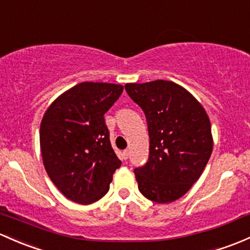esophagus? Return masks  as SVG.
Here are the masks:
<instances>
[{"label": "esophagus", "instance_id": "obj_1", "mask_svg": "<svg viewBox=\"0 0 250 250\" xmlns=\"http://www.w3.org/2000/svg\"><path fill=\"white\" fill-rule=\"evenodd\" d=\"M128 157H129V151H128V149H125V151L122 152V158L128 159Z\"/></svg>", "mask_w": 250, "mask_h": 250}]
</instances>
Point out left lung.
I'll list each match as a JSON object with an SVG mask.
<instances>
[{
  "label": "left lung",
  "instance_id": "obj_1",
  "mask_svg": "<svg viewBox=\"0 0 250 250\" xmlns=\"http://www.w3.org/2000/svg\"><path fill=\"white\" fill-rule=\"evenodd\" d=\"M128 96L143 109L149 156L135 167L139 190L148 200L169 204L191 188L211 157V123L202 105L172 81L127 83Z\"/></svg>",
  "mask_w": 250,
  "mask_h": 250
}]
</instances>
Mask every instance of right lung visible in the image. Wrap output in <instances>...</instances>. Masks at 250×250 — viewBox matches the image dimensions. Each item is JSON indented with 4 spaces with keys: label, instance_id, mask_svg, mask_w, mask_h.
<instances>
[{
    "label": "right lung",
    "instance_id": "1",
    "mask_svg": "<svg viewBox=\"0 0 250 250\" xmlns=\"http://www.w3.org/2000/svg\"><path fill=\"white\" fill-rule=\"evenodd\" d=\"M122 92V85L86 81L62 93L44 114L39 132L44 167L69 200L88 205L102 199L121 167L104 114Z\"/></svg>",
    "mask_w": 250,
    "mask_h": 250
}]
</instances>
